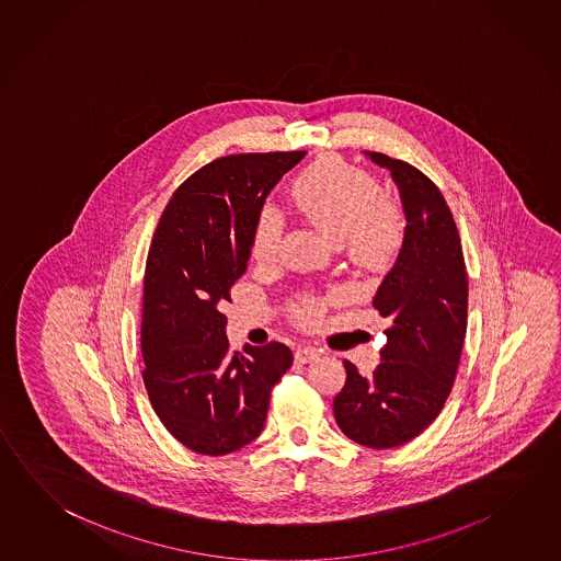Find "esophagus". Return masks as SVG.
Instances as JSON below:
<instances>
[{"instance_id": "obj_1", "label": "esophagus", "mask_w": 561, "mask_h": 561, "mask_svg": "<svg viewBox=\"0 0 561 561\" xmlns=\"http://www.w3.org/2000/svg\"><path fill=\"white\" fill-rule=\"evenodd\" d=\"M319 356V351L314 348V346H299L297 351H295V363L305 364L309 363V360H314Z\"/></svg>"}]
</instances>
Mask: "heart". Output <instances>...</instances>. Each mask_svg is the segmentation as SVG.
<instances>
[{
  "label": "heart",
  "instance_id": "1",
  "mask_svg": "<svg viewBox=\"0 0 561 561\" xmlns=\"http://www.w3.org/2000/svg\"><path fill=\"white\" fill-rule=\"evenodd\" d=\"M291 201L324 237L336 247L348 244L356 264L382 267L402 244V220L398 208L386 201L378 183L363 169L341 159H324L295 181ZM282 240V218L264 208L252 237V256L257 262L274 260ZM311 313L305 305L301 314Z\"/></svg>",
  "mask_w": 561,
  "mask_h": 561
}]
</instances>
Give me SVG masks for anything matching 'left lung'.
Wrapping results in <instances>:
<instances>
[{"mask_svg":"<svg viewBox=\"0 0 561 561\" xmlns=\"http://www.w3.org/2000/svg\"><path fill=\"white\" fill-rule=\"evenodd\" d=\"M364 156L392 175L405 230L398 260L373 299L390 319L382 363L363 376L344 360L346 382L333 412L348 439L390 449L417 437L451 392L467 333L469 284L459 230L432 179L400 159Z\"/></svg>","mask_w":561,"mask_h":561,"instance_id":"left-lung-1","label":"left lung"}]
</instances>
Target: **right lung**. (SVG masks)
<instances>
[{"label": "right lung", "instance_id": "obj_1", "mask_svg": "<svg viewBox=\"0 0 561 561\" xmlns=\"http://www.w3.org/2000/svg\"><path fill=\"white\" fill-rule=\"evenodd\" d=\"M305 151L215 159L173 193L151 240L141 305L144 383L168 432L220 457L254 442L274 383L294 363L282 343L228 351L230 287L247 272L270 191Z\"/></svg>", "mask_w": 561, "mask_h": 561}]
</instances>
